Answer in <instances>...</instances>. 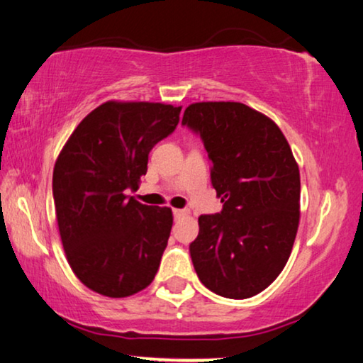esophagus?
Listing matches in <instances>:
<instances>
[{
  "label": "esophagus",
  "mask_w": 363,
  "mask_h": 363,
  "mask_svg": "<svg viewBox=\"0 0 363 363\" xmlns=\"http://www.w3.org/2000/svg\"><path fill=\"white\" fill-rule=\"evenodd\" d=\"M172 213H174V218H179V217L186 216L187 211H184V208H174V211H172Z\"/></svg>",
  "instance_id": "34e87169"
}]
</instances>
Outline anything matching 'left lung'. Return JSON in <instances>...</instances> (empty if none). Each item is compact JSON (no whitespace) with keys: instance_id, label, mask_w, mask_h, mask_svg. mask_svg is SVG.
Listing matches in <instances>:
<instances>
[{"instance_id":"left-lung-1","label":"left lung","mask_w":363,"mask_h":363,"mask_svg":"<svg viewBox=\"0 0 363 363\" xmlns=\"http://www.w3.org/2000/svg\"><path fill=\"white\" fill-rule=\"evenodd\" d=\"M182 126L201 136L222 211L199 217L189 245L202 284L245 299L283 272L299 223V169L284 135L268 116L238 101L189 105Z\"/></svg>"}]
</instances>
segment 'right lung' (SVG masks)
Returning <instances> with one entry per match:
<instances>
[{
  "mask_svg": "<svg viewBox=\"0 0 363 363\" xmlns=\"http://www.w3.org/2000/svg\"><path fill=\"white\" fill-rule=\"evenodd\" d=\"M181 106L106 101L90 111L55 161L52 196L69 264L86 288L125 298L155 279L172 212L145 206L138 189L150 151L176 130Z\"/></svg>",
  "mask_w": 363,
  "mask_h": 363,
  "instance_id": "right-lung-1",
  "label": "right lung"
}]
</instances>
